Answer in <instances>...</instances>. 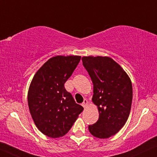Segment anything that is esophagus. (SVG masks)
Returning a JSON list of instances; mask_svg holds the SVG:
<instances>
[{
    "label": "esophagus",
    "mask_w": 157,
    "mask_h": 157,
    "mask_svg": "<svg viewBox=\"0 0 157 157\" xmlns=\"http://www.w3.org/2000/svg\"><path fill=\"white\" fill-rule=\"evenodd\" d=\"M88 101L86 100V99H85L84 100V101H83V103L82 104V106L84 107V108H86L87 106H88Z\"/></svg>",
    "instance_id": "esophagus-1"
}]
</instances>
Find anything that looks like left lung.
Masks as SVG:
<instances>
[{
    "mask_svg": "<svg viewBox=\"0 0 157 157\" xmlns=\"http://www.w3.org/2000/svg\"><path fill=\"white\" fill-rule=\"evenodd\" d=\"M82 64L93 84L92 101L98 107L97 122L88 126L93 136L108 138L128 120L132 100L130 78L121 66L108 56H83Z\"/></svg>",
    "mask_w": 157,
    "mask_h": 157,
    "instance_id": "left-lung-1",
    "label": "left lung"
}]
</instances>
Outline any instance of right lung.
Returning <instances> with one entry per match:
<instances>
[{
	"label": "right lung",
	"mask_w": 157,
	"mask_h": 157,
	"mask_svg": "<svg viewBox=\"0 0 157 157\" xmlns=\"http://www.w3.org/2000/svg\"><path fill=\"white\" fill-rule=\"evenodd\" d=\"M80 59V56L49 59L37 71L29 85L27 101L32 118L40 131L50 138L67 134L83 111L64 88Z\"/></svg>",
	"instance_id": "right-lung-1"
}]
</instances>
